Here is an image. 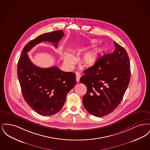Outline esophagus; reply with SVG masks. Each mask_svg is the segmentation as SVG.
Wrapping results in <instances>:
<instances>
[{
    "label": "esophagus",
    "instance_id": "1",
    "mask_svg": "<svg viewBox=\"0 0 150 150\" xmlns=\"http://www.w3.org/2000/svg\"><path fill=\"white\" fill-rule=\"evenodd\" d=\"M80 77H81L80 74L79 72H77L76 73V81H77V82L79 81V80H80Z\"/></svg>",
    "mask_w": 150,
    "mask_h": 150
}]
</instances>
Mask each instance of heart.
Here are the masks:
<instances>
[{
  "mask_svg": "<svg viewBox=\"0 0 150 150\" xmlns=\"http://www.w3.org/2000/svg\"><path fill=\"white\" fill-rule=\"evenodd\" d=\"M96 42V40H91L89 43H94ZM85 50L84 48H78V50ZM101 52V50H92L86 53L80 59V64L83 67H91L95 64L98 59V56ZM64 63L69 66L74 64L75 62V58L74 56L69 53L65 52L64 54Z\"/></svg>",
  "mask_w": 150,
  "mask_h": 150,
  "instance_id": "b5f03b06",
  "label": "heart"
}]
</instances>
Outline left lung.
I'll return each instance as SVG.
<instances>
[{
  "instance_id": "8db88e82",
  "label": "left lung",
  "mask_w": 150,
  "mask_h": 150,
  "mask_svg": "<svg viewBox=\"0 0 150 150\" xmlns=\"http://www.w3.org/2000/svg\"><path fill=\"white\" fill-rule=\"evenodd\" d=\"M115 50L100 57L84 71L80 82L87 91L83 97L86 110L97 117L111 113L120 104L130 78V66L126 50L114 41Z\"/></svg>"
}]
</instances>
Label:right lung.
Masks as SVG:
<instances>
[{"instance_id":"right-lung-1","label":"right lung","mask_w":150,"mask_h":150,"mask_svg":"<svg viewBox=\"0 0 150 150\" xmlns=\"http://www.w3.org/2000/svg\"><path fill=\"white\" fill-rule=\"evenodd\" d=\"M64 35L62 30H57L38 36L24 47L18 62L17 76L23 97L30 107L43 116L53 115L61 110L67 94L76 84V75L56 66L39 67L31 62L27 53L42 42L53 43L57 48Z\"/></svg>"}]
</instances>
